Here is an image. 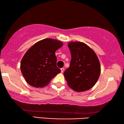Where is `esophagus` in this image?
<instances>
[{"label":"esophagus","instance_id":"34e87169","mask_svg":"<svg viewBox=\"0 0 124 124\" xmlns=\"http://www.w3.org/2000/svg\"><path fill=\"white\" fill-rule=\"evenodd\" d=\"M64 70V69L63 68H61V72H62H62H63Z\"/></svg>","mask_w":124,"mask_h":124}]
</instances>
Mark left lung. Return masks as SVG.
I'll return each instance as SVG.
<instances>
[{"instance_id":"obj_1","label":"left lung","mask_w":124,"mask_h":124,"mask_svg":"<svg viewBox=\"0 0 124 124\" xmlns=\"http://www.w3.org/2000/svg\"><path fill=\"white\" fill-rule=\"evenodd\" d=\"M71 55L69 68L64 76L70 87L76 92L87 91L95 85L101 73V65L95 53L80 41L68 43Z\"/></svg>"}]
</instances>
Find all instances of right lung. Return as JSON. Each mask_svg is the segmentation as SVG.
<instances>
[{
    "instance_id": "right-lung-1",
    "label": "right lung",
    "mask_w": 124,
    "mask_h": 124,
    "mask_svg": "<svg viewBox=\"0 0 124 124\" xmlns=\"http://www.w3.org/2000/svg\"><path fill=\"white\" fill-rule=\"evenodd\" d=\"M61 41L46 38L38 41L25 53L21 61V71L26 81L35 87H43L61 72L56 66L55 52Z\"/></svg>"
}]
</instances>
